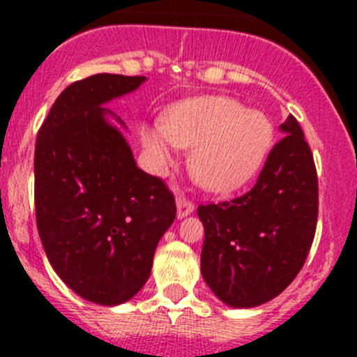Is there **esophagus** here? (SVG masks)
<instances>
[{
  "mask_svg": "<svg viewBox=\"0 0 357 357\" xmlns=\"http://www.w3.org/2000/svg\"><path fill=\"white\" fill-rule=\"evenodd\" d=\"M176 204H178V218H186L188 214H192L195 205L190 199H186L185 195H178L176 199Z\"/></svg>",
  "mask_w": 357,
  "mask_h": 357,
  "instance_id": "esophagus-1",
  "label": "esophagus"
}]
</instances>
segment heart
<instances>
[{"mask_svg":"<svg viewBox=\"0 0 357 357\" xmlns=\"http://www.w3.org/2000/svg\"><path fill=\"white\" fill-rule=\"evenodd\" d=\"M142 142L157 171L174 164L179 149H193L190 167L197 181L226 192L259 171L271 149L273 126L236 100L202 96L169 109L162 124L145 126Z\"/></svg>","mask_w":357,"mask_h":357,"instance_id":"obj_1","label":"heart"}]
</instances>
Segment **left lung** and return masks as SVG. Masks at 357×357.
Segmentation results:
<instances>
[{"label": "left lung", "instance_id": "left-lung-1", "mask_svg": "<svg viewBox=\"0 0 357 357\" xmlns=\"http://www.w3.org/2000/svg\"><path fill=\"white\" fill-rule=\"evenodd\" d=\"M255 185L221 204H200L202 276L225 304L254 307L282 294L311 250L318 222V172L294 115Z\"/></svg>", "mask_w": 357, "mask_h": 357}]
</instances>
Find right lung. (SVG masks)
<instances>
[{"label":"right lung","instance_id":"right-lung-1","mask_svg":"<svg viewBox=\"0 0 357 357\" xmlns=\"http://www.w3.org/2000/svg\"><path fill=\"white\" fill-rule=\"evenodd\" d=\"M143 75L95 74L67 86L36 138V225L50 264L86 301L115 305L149 280L153 254L176 218L164 179L136 167L112 98Z\"/></svg>","mask_w":357,"mask_h":357}]
</instances>
